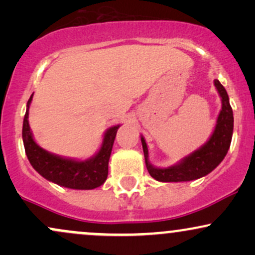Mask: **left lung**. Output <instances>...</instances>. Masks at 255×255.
<instances>
[{
  "mask_svg": "<svg viewBox=\"0 0 255 255\" xmlns=\"http://www.w3.org/2000/svg\"><path fill=\"white\" fill-rule=\"evenodd\" d=\"M215 86L222 98V110L218 115L215 130L201 147L182 158L176 164L168 168H157L152 165L148 159L147 145L144 136L141 135L146 168L154 180L159 182H183L198 180L217 168L219 163L227 156L234 130L233 109L230 107L227 91L217 79H215Z\"/></svg>",
  "mask_w": 255,
  "mask_h": 255,
  "instance_id": "obj_1",
  "label": "left lung"
}]
</instances>
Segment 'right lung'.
<instances>
[{
  "label": "right lung",
  "mask_w": 255,
  "mask_h": 255,
  "mask_svg": "<svg viewBox=\"0 0 255 255\" xmlns=\"http://www.w3.org/2000/svg\"><path fill=\"white\" fill-rule=\"evenodd\" d=\"M27 102L22 125V141L31 165L38 174L50 182L72 189H95L102 186L108 177V165L114 141L120 125L110 127L104 133L101 148L93 157L86 160H77L50 153L34 141L28 125V109L32 102Z\"/></svg>",
  "instance_id": "right-lung-1"
}]
</instances>
